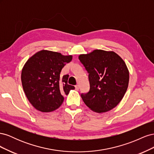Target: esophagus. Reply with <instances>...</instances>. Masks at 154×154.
I'll return each instance as SVG.
<instances>
[{
    "label": "esophagus",
    "mask_w": 154,
    "mask_h": 154,
    "mask_svg": "<svg viewBox=\"0 0 154 154\" xmlns=\"http://www.w3.org/2000/svg\"><path fill=\"white\" fill-rule=\"evenodd\" d=\"M75 88H76V91H78V90H79V85H76V86H75Z\"/></svg>",
    "instance_id": "esophagus-1"
}]
</instances>
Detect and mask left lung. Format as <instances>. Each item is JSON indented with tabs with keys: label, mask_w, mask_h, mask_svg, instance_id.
I'll list each match as a JSON object with an SVG mask.
<instances>
[{
	"label": "left lung",
	"mask_w": 154,
	"mask_h": 154,
	"mask_svg": "<svg viewBox=\"0 0 154 154\" xmlns=\"http://www.w3.org/2000/svg\"><path fill=\"white\" fill-rule=\"evenodd\" d=\"M88 73L90 90L81 97L97 113L110 111L122 101L127 90L129 71L124 60L114 51L95 49L78 57Z\"/></svg>",
	"instance_id": "obj_1"
}]
</instances>
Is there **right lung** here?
I'll return each mask as SVG.
<instances>
[{
	"label": "right lung",
	"mask_w": 154,
	"mask_h": 154,
	"mask_svg": "<svg viewBox=\"0 0 154 154\" xmlns=\"http://www.w3.org/2000/svg\"><path fill=\"white\" fill-rule=\"evenodd\" d=\"M72 59V55L42 50L27 60L22 70L21 81L35 109L42 112L57 110L63 103V96L75 88L68 85V74L60 77L62 68Z\"/></svg>",
	"instance_id": "right-lung-1"
}]
</instances>
